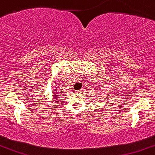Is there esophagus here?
<instances>
[{
  "label": "esophagus",
  "instance_id": "obj_1",
  "mask_svg": "<svg viewBox=\"0 0 155 155\" xmlns=\"http://www.w3.org/2000/svg\"><path fill=\"white\" fill-rule=\"evenodd\" d=\"M76 92H77V93H81V92H82V91H81V90H78V91H76Z\"/></svg>",
  "mask_w": 155,
  "mask_h": 155
}]
</instances>
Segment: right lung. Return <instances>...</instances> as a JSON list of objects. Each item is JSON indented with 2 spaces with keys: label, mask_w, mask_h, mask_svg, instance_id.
<instances>
[{
  "label": "right lung",
  "mask_w": 155,
  "mask_h": 155,
  "mask_svg": "<svg viewBox=\"0 0 155 155\" xmlns=\"http://www.w3.org/2000/svg\"><path fill=\"white\" fill-rule=\"evenodd\" d=\"M54 96H55V97H57V96H58V95H54Z\"/></svg>",
  "instance_id": "1"
}]
</instances>
